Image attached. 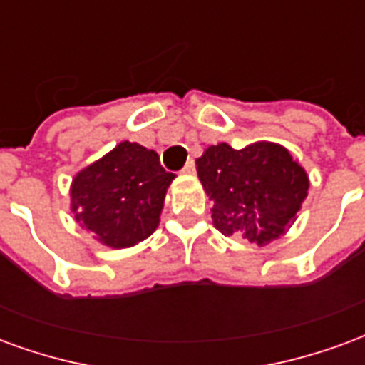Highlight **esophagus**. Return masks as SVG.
<instances>
[{"mask_svg": "<svg viewBox=\"0 0 365 365\" xmlns=\"http://www.w3.org/2000/svg\"><path fill=\"white\" fill-rule=\"evenodd\" d=\"M182 172H183V174H187V175L195 174V162H193V160H190V162H187V164L183 166Z\"/></svg>", "mask_w": 365, "mask_h": 365, "instance_id": "esophagus-1", "label": "esophagus"}]
</instances>
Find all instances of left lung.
I'll use <instances>...</instances> for the list:
<instances>
[{
	"label": "left lung",
	"instance_id": "left-lung-1",
	"mask_svg": "<svg viewBox=\"0 0 365 365\" xmlns=\"http://www.w3.org/2000/svg\"><path fill=\"white\" fill-rule=\"evenodd\" d=\"M195 164L213 201L215 229L258 246L289 229L309 190L305 170L289 150L274 143H256L242 150L221 143L209 146Z\"/></svg>",
	"mask_w": 365,
	"mask_h": 365
}]
</instances>
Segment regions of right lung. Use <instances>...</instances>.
<instances>
[{
  "label": "right lung",
  "instance_id": "obj_1",
  "mask_svg": "<svg viewBox=\"0 0 365 365\" xmlns=\"http://www.w3.org/2000/svg\"><path fill=\"white\" fill-rule=\"evenodd\" d=\"M174 178L160 166L156 152L125 140L74 178L76 221L105 246H135L158 227Z\"/></svg>",
  "mask_w": 365,
  "mask_h": 365
}]
</instances>
